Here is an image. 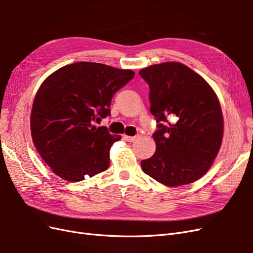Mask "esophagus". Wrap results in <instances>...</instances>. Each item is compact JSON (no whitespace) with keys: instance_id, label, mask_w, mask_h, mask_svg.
<instances>
[{"instance_id":"obj_1","label":"esophagus","mask_w":253,"mask_h":253,"mask_svg":"<svg viewBox=\"0 0 253 253\" xmlns=\"http://www.w3.org/2000/svg\"><path fill=\"white\" fill-rule=\"evenodd\" d=\"M124 138H125V140H126L128 142H134L137 139V136H127V135H125Z\"/></svg>"}]
</instances>
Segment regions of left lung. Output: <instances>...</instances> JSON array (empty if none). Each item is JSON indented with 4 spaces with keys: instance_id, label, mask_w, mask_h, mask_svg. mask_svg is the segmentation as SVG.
Wrapping results in <instances>:
<instances>
[{
    "instance_id": "obj_1",
    "label": "left lung",
    "mask_w": 253,
    "mask_h": 253,
    "mask_svg": "<svg viewBox=\"0 0 253 253\" xmlns=\"http://www.w3.org/2000/svg\"><path fill=\"white\" fill-rule=\"evenodd\" d=\"M139 75L149 84L150 111L157 122L153 134L156 151L142 160V171L168 187L200 179L223 140V113L215 93L200 75L178 62L151 65Z\"/></svg>"
}]
</instances>
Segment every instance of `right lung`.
<instances>
[{"label": "right lung", "instance_id": "1", "mask_svg": "<svg viewBox=\"0 0 253 253\" xmlns=\"http://www.w3.org/2000/svg\"><path fill=\"white\" fill-rule=\"evenodd\" d=\"M134 76L131 70L76 62L41 84L30 129L40 156L59 177L77 182L108 169L110 149L121 136L94 124L110 116L113 96Z\"/></svg>", "mask_w": 253, "mask_h": 253}]
</instances>
